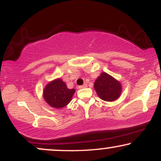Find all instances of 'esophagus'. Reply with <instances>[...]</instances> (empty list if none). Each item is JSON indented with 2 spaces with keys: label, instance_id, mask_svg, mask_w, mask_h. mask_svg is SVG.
<instances>
[{
  "label": "esophagus",
  "instance_id": "esophagus-1",
  "mask_svg": "<svg viewBox=\"0 0 161 161\" xmlns=\"http://www.w3.org/2000/svg\"><path fill=\"white\" fill-rule=\"evenodd\" d=\"M86 87H87V84L86 83H85V84H83L82 86H79V88H86Z\"/></svg>",
  "mask_w": 161,
  "mask_h": 161
}]
</instances>
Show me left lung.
<instances>
[{"label":"left lung","mask_w":161,"mask_h":161,"mask_svg":"<svg viewBox=\"0 0 161 161\" xmlns=\"http://www.w3.org/2000/svg\"><path fill=\"white\" fill-rule=\"evenodd\" d=\"M94 88L100 98L105 101H114L119 98L122 92L120 82L106 73H102L97 77Z\"/></svg>","instance_id":"8db88e82"}]
</instances>
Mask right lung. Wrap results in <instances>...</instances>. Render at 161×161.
<instances>
[{"mask_svg": "<svg viewBox=\"0 0 161 161\" xmlns=\"http://www.w3.org/2000/svg\"><path fill=\"white\" fill-rule=\"evenodd\" d=\"M75 90L69 89L60 79L50 82L43 91L44 99L47 104L54 108H62L71 101Z\"/></svg>", "mask_w": 161, "mask_h": 161, "instance_id": "1", "label": "right lung"}]
</instances>
